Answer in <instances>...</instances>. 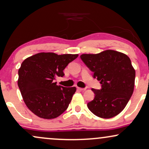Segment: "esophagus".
Segmentation results:
<instances>
[{
    "mask_svg": "<svg viewBox=\"0 0 149 149\" xmlns=\"http://www.w3.org/2000/svg\"><path fill=\"white\" fill-rule=\"evenodd\" d=\"M77 88H78V90H80V91H85L86 90V88H80V87H77Z\"/></svg>",
    "mask_w": 149,
    "mask_h": 149,
    "instance_id": "obj_1",
    "label": "esophagus"
}]
</instances>
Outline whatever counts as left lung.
Instances as JSON below:
<instances>
[{
    "label": "left lung",
    "mask_w": 149,
    "mask_h": 149,
    "mask_svg": "<svg viewBox=\"0 0 149 149\" xmlns=\"http://www.w3.org/2000/svg\"><path fill=\"white\" fill-rule=\"evenodd\" d=\"M80 58L102 84L101 89H91L95 97L87 104L88 109L102 118L119 114L134 90L135 71L129 56L109 49L96 54H82Z\"/></svg>",
    "instance_id": "obj_1"
}]
</instances>
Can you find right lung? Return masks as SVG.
I'll use <instances>...</instances> for the list:
<instances>
[{"mask_svg":"<svg viewBox=\"0 0 149 149\" xmlns=\"http://www.w3.org/2000/svg\"><path fill=\"white\" fill-rule=\"evenodd\" d=\"M78 54L41 52L26 58L18 69V85L28 109L44 119H54L68 108L76 88L54 82Z\"/></svg>","mask_w":149,"mask_h":149,"instance_id":"obj_1","label":"right lung"}]
</instances>
